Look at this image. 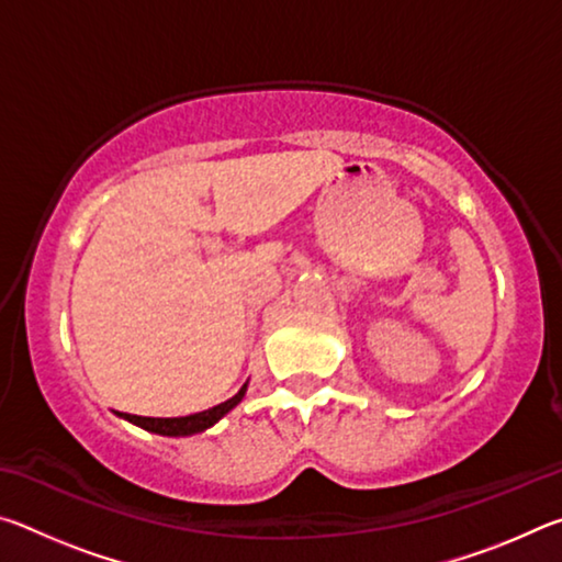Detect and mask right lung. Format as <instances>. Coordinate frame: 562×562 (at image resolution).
<instances>
[{
  "instance_id": "right-lung-1",
  "label": "right lung",
  "mask_w": 562,
  "mask_h": 562,
  "mask_svg": "<svg viewBox=\"0 0 562 562\" xmlns=\"http://www.w3.org/2000/svg\"><path fill=\"white\" fill-rule=\"evenodd\" d=\"M247 392V382L240 386V392H237L233 398H227V402L217 404L213 408H205V412H198V414H190V416H176V418H154V416H136V414H119L126 418V422L140 426V429H146L150 434H160V436H193V434H201L205 429H211L213 424L221 422V418L235 408L237 404L243 402V396Z\"/></svg>"
}]
</instances>
